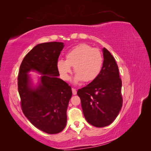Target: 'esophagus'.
<instances>
[{"mask_svg":"<svg viewBox=\"0 0 151 151\" xmlns=\"http://www.w3.org/2000/svg\"><path fill=\"white\" fill-rule=\"evenodd\" d=\"M72 93H73V95H76V94H77V91H76V89L72 88Z\"/></svg>","mask_w":151,"mask_h":151,"instance_id":"obj_1","label":"esophagus"}]
</instances>
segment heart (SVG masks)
I'll return each mask as SVG.
<instances>
[{
	"mask_svg": "<svg viewBox=\"0 0 151 151\" xmlns=\"http://www.w3.org/2000/svg\"><path fill=\"white\" fill-rule=\"evenodd\" d=\"M66 60L57 61V66L61 78L68 80L72 66L76 75L73 82L78 83L82 80L88 83L96 79L102 69L104 58L101 51L89 45L82 44L76 46L66 53Z\"/></svg>",
	"mask_w": 151,
	"mask_h": 151,
	"instance_id": "b5f03b06",
	"label": "heart"
}]
</instances>
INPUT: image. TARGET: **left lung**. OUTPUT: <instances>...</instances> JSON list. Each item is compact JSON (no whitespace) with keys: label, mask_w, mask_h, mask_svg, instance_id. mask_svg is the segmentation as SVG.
Returning a JSON list of instances; mask_svg holds the SVG:
<instances>
[{"label":"left lung","mask_w":151,"mask_h":151,"mask_svg":"<svg viewBox=\"0 0 151 151\" xmlns=\"http://www.w3.org/2000/svg\"><path fill=\"white\" fill-rule=\"evenodd\" d=\"M104 64L98 78L78 91L87 121L102 128L111 124L122 106V81L114 57L104 47Z\"/></svg>","instance_id":"obj_1"}]
</instances>
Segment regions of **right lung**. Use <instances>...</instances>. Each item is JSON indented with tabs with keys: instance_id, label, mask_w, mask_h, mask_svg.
I'll return each instance as SVG.
<instances>
[{
	"instance_id": "add662e5",
	"label": "right lung",
	"mask_w": 151,
	"mask_h": 151,
	"mask_svg": "<svg viewBox=\"0 0 151 151\" xmlns=\"http://www.w3.org/2000/svg\"><path fill=\"white\" fill-rule=\"evenodd\" d=\"M64 46V43L57 42L36 45L23 58L18 75L24 115L35 127L50 134L59 133L65 128L72 95L71 87L58 78L57 63ZM31 71L41 75L36 86L28 74Z\"/></svg>"
}]
</instances>
